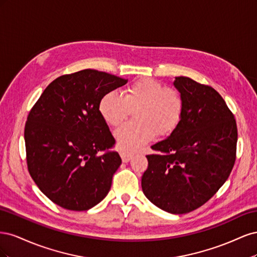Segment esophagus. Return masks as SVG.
Returning <instances> with one entry per match:
<instances>
[{
    "mask_svg": "<svg viewBox=\"0 0 257 257\" xmlns=\"http://www.w3.org/2000/svg\"><path fill=\"white\" fill-rule=\"evenodd\" d=\"M120 155H121V159H122V161H123L124 163H127V162H130L132 159H133V154L126 153V152H124V151H120Z\"/></svg>",
    "mask_w": 257,
    "mask_h": 257,
    "instance_id": "esophagus-1",
    "label": "esophagus"
}]
</instances>
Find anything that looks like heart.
I'll return each instance as SVG.
<instances>
[{
    "mask_svg": "<svg viewBox=\"0 0 257 257\" xmlns=\"http://www.w3.org/2000/svg\"><path fill=\"white\" fill-rule=\"evenodd\" d=\"M131 109L136 122L123 124L114 132L115 141L124 152H135L157 134L167 135L180 122L183 100L179 93L152 79H141L128 85L124 95L110 91L100 98L98 110L107 124H121Z\"/></svg>",
    "mask_w": 257,
    "mask_h": 257,
    "instance_id": "1",
    "label": "heart"
}]
</instances>
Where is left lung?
<instances>
[{"instance_id":"left-lung-1","label":"left lung","mask_w":257,"mask_h":257,"mask_svg":"<svg viewBox=\"0 0 257 257\" xmlns=\"http://www.w3.org/2000/svg\"><path fill=\"white\" fill-rule=\"evenodd\" d=\"M174 85L183 100L181 120L151 146L142 188L153 205L182 214L207 203L227 180L238 134L234 114L213 88L183 76Z\"/></svg>"}]
</instances>
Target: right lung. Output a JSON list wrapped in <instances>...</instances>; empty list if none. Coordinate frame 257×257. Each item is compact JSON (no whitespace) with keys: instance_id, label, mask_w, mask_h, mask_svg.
I'll use <instances>...</instances> for the list:
<instances>
[{"instance_id":"obj_1","label":"right lung","mask_w":257,"mask_h":257,"mask_svg":"<svg viewBox=\"0 0 257 257\" xmlns=\"http://www.w3.org/2000/svg\"><path fill=\"white\" fill-rule=\"evenodd\" d=\"M126 82L83 69L53 80L31 109L25 128L29 173L54 204L84 211L107 196L122 161L111 150L114 138L98 105Z\"/></svg>"}]
</instances>
